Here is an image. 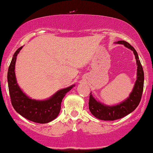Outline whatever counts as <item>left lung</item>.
<instances>
[{"instance_id": "8db88e82", "label": "left lung", "mask_w": 153, "mask_h": 153, "mask_svg": "<svg viewBox=\"0 0 153 153\" xmlns=\"http://www.w3.org/2000/svg\"><path fill=\"white\" fill-rule=\"evenodd\" d=\"M117 44H123L133 51L137 66V80L129 97L117 105L108 106L104 105L101 102L97 101L91 94V92L89 94L90 96L89 100V109L91 113L97 119L105 121H113L121 119L133 112L139 105L144 87V71L136 50L133 46L125 41H119L117 42Z\"/></svg>"}]
</instances>
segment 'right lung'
Masks as SVG:
<instances>
[{
    "mask_svg": "<svg viewBox=\"0 0 153 153\" xmlns=\"http://www.w3.org/2000/svg\"><path fill=\"white\" fill-rule=\"evenodd\" d=\"M22 47L18 48L14 53L8 71L7 77L11 104L16 112L26 119L36 123H48L59 115L63 98L74 84L58 91L48 100H36L28 97L19 87L15 74L16 57Z\"/></svg>",
    "mask_w": 153,
    "mask_h": 153,
    "instance_id": "obj_1",
    "label": "right lung"
}]
</instances>
